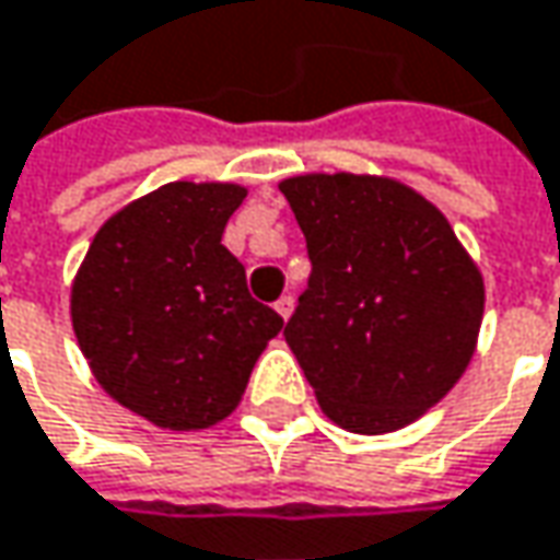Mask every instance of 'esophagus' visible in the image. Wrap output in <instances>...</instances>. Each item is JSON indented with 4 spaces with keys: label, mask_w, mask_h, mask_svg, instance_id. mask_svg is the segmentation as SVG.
Segmentation results:
<instances>
[{
    "label": "esophagus",
    "mask_w": 560,
    "mask_h": 560,
    "mask_svg": "<svg viewBox=\"0 0 560 560\" xmlns=\"http://www.w3.org/2000/svg\"><path fill=\"white\" fill-rule=\"evenodd\" d=\"M276 311H279L281 319H288L291 311H294V298H291V294H281L279 301H276Z\"/></svg>",
    "instance_id": "esophagus-1"
}]
</instances>
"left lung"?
I'll return each instance as SVG.
<instances>
[{"instance_id":"1","label":"left lung","mask_w":560,"mask_h":560,"mask_svg":"<svg viewBox=\"0 0 560 560\" xmlns=\"http://www.w3.org/2000/svg\"><path fill=\"white\" fill-rule=\"evenodd\" d=\"M279 189L313 262L284 342L319 409L354 434L406 428L476 354V259L434 202L393 177L301 174Z\"/></svg>"}]
</instances>
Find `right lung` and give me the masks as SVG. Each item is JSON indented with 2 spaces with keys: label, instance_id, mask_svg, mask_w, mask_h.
I'll list each match as a JSON object with an SVG mask.
<instances>
[{
  "label": "right lung",
  "instance_id": "obj_1",
  "mask_svg": "<svg viewBox=\"0 0 560 560\" xmlns=\"http://www.w3.org/2000/svg\"><path fill=\"white\" fill-rule=\"evenodd\" d=\"M241 183H164L110 214L72 281L69 313L94 380L167 431H202L241 406L284 326L221 244Z\"/></svg>",
  "mask_w": 560,
  "mask_h": 560
}]
</instances>
